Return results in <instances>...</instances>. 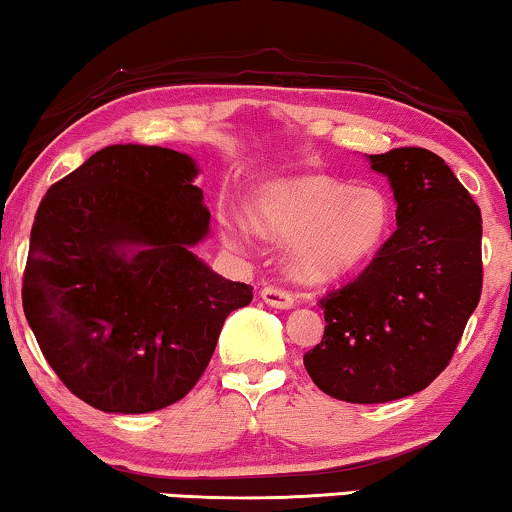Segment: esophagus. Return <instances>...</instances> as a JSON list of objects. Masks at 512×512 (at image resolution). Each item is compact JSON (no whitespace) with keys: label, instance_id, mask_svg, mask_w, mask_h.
<instances>
[{"label":"esophagus","instance_id":"1","mask_svg":"<svg viewBox=\"0 0 512 512\" xmlns=\"http://www.w3.org/2000/svg\"><path fill=\"white\" fill-rule=\"evenodd\" d=\"M262 299H264V304H269L273 308H292L294 306L292 292H287L285 287H276V285H266L262 290Z\"/></svg>","mask_w":512,"mask_h":512}]
</instances>
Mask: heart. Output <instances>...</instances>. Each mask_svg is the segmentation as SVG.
Instances as JSON below:
<instances>
[{"label": "heart", "mask_w": 512, "mask_h": 512, "mask_svg": "<svg viewBox=\"0 0 512 512\" xmlns=\"http://www.w3.org/2000/svg\"><path fill=\"white\" fill-rule=\"evenodd\" d=\"M392 225V204L378 187H352L308 176L273 187L257 208V227L278 241H297L292 271L325 280L376 255Z\"/></svg>", "instance_id": "b5f03b06"}]
</instances>
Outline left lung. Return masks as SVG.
Masks as SVG:
<instances>
[{"mask_svg": "<svg viewBox=\"0 0 512 512\" xmlns=\"http://www.w3.org/2000/svg\"><path fill=\"white\" fill-rule=\"evenodd\" d=\"M397 201V229L371 264L320 299L325 336L304 355L322 392L385 403L422 392L455 355L482 292V218L424 148L371 155Z\"/></svg>", "mask_w": 512, "mask_h": 512, "instance_id": "1", "label": "left lung"}]
</instances>
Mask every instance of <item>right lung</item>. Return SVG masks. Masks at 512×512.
Wrapping results in <instances>:
<instances>
[{"label": "right lung", "mask_w": 512, "mask_h": 512, "mask_svg": "<svg viewBox=\"0 0 512 512\" xmlns=\"http://www.w3.org/2000/svg\"><path fill=\"white\" fill-rule=\"evenodd\" d=\"M192 157L109 146L50 185L32 225L25 318L57 378L104 413L181 401L253 287L192 253L211 213Z\"/></svg>", "instance_id": "obj_1"}]
</instances>
